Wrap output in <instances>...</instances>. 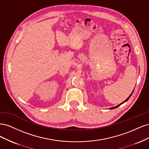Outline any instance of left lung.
<instances>
[{"instance_id":"8db88e82","label":"left lung","mask_w":149,"mask_h":149,"mask_svg":"<svg viewBox=\"0 0 149 149\" xmlns=\"http://www.w3.org/2000/svg\"><path fill=\"white\" fill-rule=\"evenodd\" d=\"M133 92H134V91H133ZM133 92H132V93H131V94H130V96H129V97H127V99H126V100H125V101H124L123 102H122L121 104H119V105H118V106H115V107H111V108H110V109H115V108H117V107H119V106H120V105L122 104H123V103H124L125 102H126V101H128V100H129V99L130 98V96H131V95H132V94Z\"/></svg>"}]
</instances>
